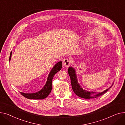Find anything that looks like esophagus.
<instances>
[{
  "label": "esophagus",
  "instance_id": "esophagus-1",
  "mask_svg": "<svg viewBox=\"0 0 125 125\" xmlns=\"http://www.w3.org/2000/svg\"><path fill=\"white\" fill-rule=\"evenodd\" d=\"M63 64L64 65L65 67H69L72 64V61L69 58H64L63 60Z\"/></svg>",
  "mask_w": 125,
  "mask_h": 125
}]
</instances>
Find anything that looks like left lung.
<instances>
[{
	"label": "left lung",
	"instance_id": "left-lung-1",
	"mask_svg": "<svg viewBox=\"0 0 125 125\" xmlns=\"http://www.w3.org/2000/svg\"><path fill=\"white\" fill-rule=\"evenodd\" d=\"M70 77L71 78V81L72 84V87L73 91L74 93L81 98L85 99H91L94 98H97L101 96L104 93H105L109 88L105 90L104 92L100 93L96 92H89L85 90H83L79 84L78 83V81L75 69L72 67H70L68 71Z\"/></svg>",
	"mask_w": 125,
	"mask_h": 125
}]
</instances>
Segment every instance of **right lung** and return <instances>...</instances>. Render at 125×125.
Returning <instances> with one entry per match:
<instances>
[{"instance_id": "add662e5", "label": "right lung", "mask_w": 125, "mask_h": 125, "mask_svg": "<svg viewBox=\"0 0 125 125\" xmlns=\"http://www.w3.org/2000/svg\"><path fill=\"white\" fill-rule=\"evenodd\" d=\"M12 52H10L9 61L11 59ZM62 68V62H58L50 71L46 84L43 88L38 92L34 93H25L20 92L23 96L28 99H43L46 98L52 90V80L57 72L60 71Z\"/></svg>"}]
</instances>
